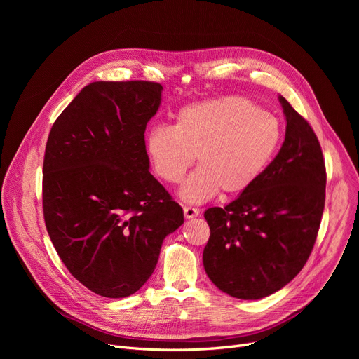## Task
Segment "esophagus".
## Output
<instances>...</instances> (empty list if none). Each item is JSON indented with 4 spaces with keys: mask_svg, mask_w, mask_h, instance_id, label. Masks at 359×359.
<instances>
[{
    "mask_svg": "<svg viewBox=\"0 0 359 359\" xmlns=\"http://www.w3.org/2000/svg\"><path fill=\"white\" fill-rule=\"evenodd\" d=\"M183 214H184V218H186V219H192V218H195V217L199 215V210L192 208V206H184V208H183Z\"/></svg>",
    "mask_w": 359,
    "mask_h": 359,
    "instance_id": "1",
    "label": "esophagus"
}]
</instances>
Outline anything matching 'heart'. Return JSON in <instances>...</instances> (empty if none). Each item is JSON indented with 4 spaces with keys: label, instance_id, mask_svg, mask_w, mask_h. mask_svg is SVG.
Listing matches in <instances>:
<instances>
[{
    "label": "heart",
    "instance_id": "heart-1",
    "mask_svg": "<svg viewBox=\"0 0 359 359\" xmlns=\"http://www.w3.org/2000/svg\"><path fill=\"white\" fill-rule=\"evenodd\" d=\"M282 141L272 113L237 96L202 100L182 107L173 126L151 128L145 148L157 176L179 183L195 160L198 168L182 184L183 201L199 203L219 191L244 192L263 175Z\"/></svg>",
    "mask_w": 359,
    "mask_h": 359
}]
</instances>
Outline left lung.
Wrapping results in <instances>:
<instances>
[{"label":"left lung","instance_id":"8db88e82","mask_svg":"<svg viewBox=\"0 0 359 359\" xmlns=\"http://www.w3.org/2000/svg\"><path fill=\"white\" fill-rule=\"evenodd\" d=\"M285 141L263 175L225 208L203 217L211 236L203 268L240 299L268 297L291 282L313 250L325 210L326 168L309 122L282 96Z\"/></svg>","mask_w":359,"mask_h":359}]
</instances>
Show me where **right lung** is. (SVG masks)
<instances>
[{
    "label": "right lung",
    "mask_w": 359,
    "mask_h": 359,
    "mask_svg": "<svg viewBox=\"0 0 359 359\" xmlns=\"http://www.w3.org/2000/svg\"><path fill=\"white\" fill-rule=\"evenodd\" d=\"M151 81H94L55 121L43 160V215L56 253L84 287L137 292L183 210L149 173L144 132L161 104Z\"/></svg>",
    "instance_id": "right-lung-1"
}]
</instances>
